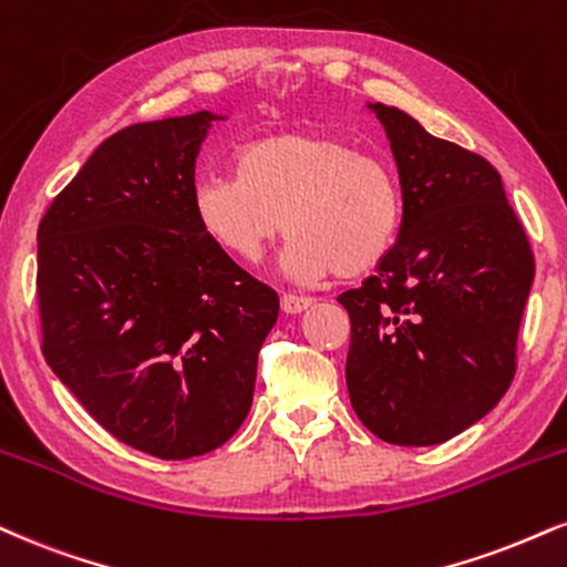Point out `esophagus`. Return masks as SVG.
<instances>
[{
	"mask_svg": "<svg viewBox=\"0 0 567 567\" xmlns=\"http://www.w3.org/2000/svg\"><path fill=\"white\" fill-rule=\"evenodd\" d=\"M311 306H313V298L296 296V292H285V296H282V311L285 313H301L306 309H311Z\"/></svg>",
	"mask_w": 567,
	"mask_h": 567,
	"instance_id": "34e87169",
	"label": "esophagus"
}]
</instances>
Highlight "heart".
I'll use <instances>...</instances> for the list:
<instances>
[{"instance_id":"obj_1","label":"heart","mask_w":567,"mask_h":567,"mask_svg":"<svg viewBox=\"0 0 567 567\" xmlns=\"http://www.w3.org/2000/svg\"><path fill=\"white\" fill-rule=\"evenodd\" d=\"M200 229L224 254L258 261L266 245L292 235L285 269L313 282L367 277L391 256L404 227V189L391 163L351 140L279 132L237 155V176H206L193 189Z\"/></svg>"}]
</instances>
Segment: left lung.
<instances>
[{"label":"left lung","mask_w":567,"mask_h":567,"mask_svg":"<svg viewBox=\"0 0 567 567\" xmlns=\"http://www.w3.org/2000/svg\"><path fill=\"white\" fill-rule=\"evenodd\" d=\"M367 107L391 142L404 227L378 271L338 298L351 319L346 383L378 439L433 446L486 417L513 383L534 254L486 158L399 107Z\"/></svg>","instance_id":"1"}]
</instances>
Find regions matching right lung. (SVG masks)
I'll use <instances>...</instances> for the list:
<instances>
[{"label": "right lung", "mask_w": 567, "mask_h": 567, "mask_svg": "<svg viewBox=\"0 0 567 567\" xmlns=\"http://www.w3.org/2000/svg\"><path fill=\"white\" fill-rule=\"evenodd\" d=\"M214 121L197 111L107 136L39 224L47 364L107 433L161 460L237 433L279 313L277 292L195 218Z\"/></svg>", "instance_id": "obj_1"}]
</instances>
